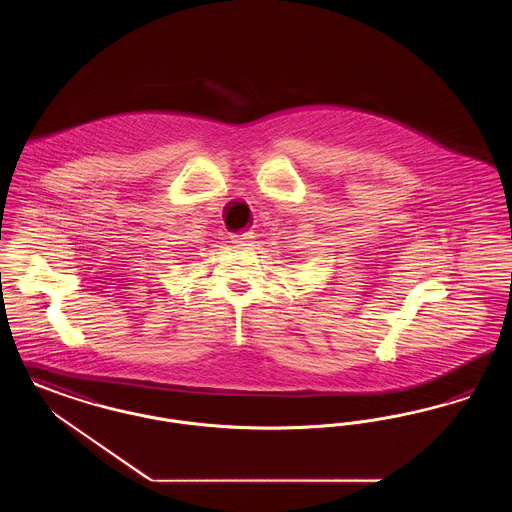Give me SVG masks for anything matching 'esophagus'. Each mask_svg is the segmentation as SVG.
Wrapping results in <instances>:
<instances>
[{
	"label": "esophagus",
	"instance_id": "obj_1",
	"mask_svg": "<svg viewBox=\"0 0 512 512\" xmlns=\"http://www.w3.org/2000/svg\"><path fill=\"white\" fill-rule=\"evenodd\" d=\"M236 242H240V244H247V242H251V238H253V232L251 230H246V232H238V234H234L232 236Z\"/></svg>",
	"mask_w": 512,
	"mask_h": 512
}]
</instances>
